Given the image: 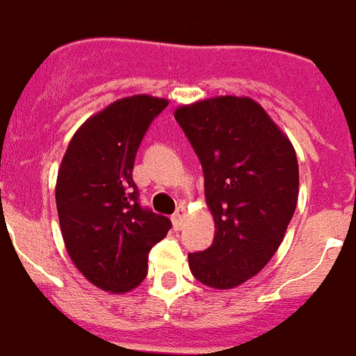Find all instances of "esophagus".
<instances>
[{"instance_id": "obj_1", "label": "esophagus", "mask_w": 356, "mask_h": 356, "mask_svg": "<svg viewBox=\"0 0 356 356\" xmlns=\"http://www.w3.org/2000/svg\"><path fill=\"white\" fill-rule=\"evenodd\" d=\"M184 218H186V213H184L183 208L173 213L172 223H173V228H175V230H181V227H183V223H184Z\"/></svg>"}]
</instances>
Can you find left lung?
<instances>
[{"mask_svg": "<svg viewBox=\"0 0 356 356\" xmlns=\"http://www.w3.org/2000/svg\"><path fill=\"white\" fill-rule=\"evenodd\" d=\"M197 153L216 236L188 254L190 270L213 289H232L261 270L282 245L298 203L293 144L252 98L216 97L175 109Z\"/></svg>", "mask_w": 356, "mask_h": 356, "instance_id": "1", "label": "left lung"}]
</instances>
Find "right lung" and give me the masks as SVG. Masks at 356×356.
<instances>
[{
	"instance_id": "add662e5",
	"label": "right lung",
	"mask_w": 356,
	"mask_h": 356,
	"mask_svg": "<svg viewBox=\"0 0 356 356\" xmlns=\"http://www.w3.org/2000/svg\"><path fill=\"white\" fill-rule=\"evenodd\" d=\"M164 98H120L82 124L56 181L63 241L80 273L109 293H128L148 274V254L172 221L140 207L135 155Z\"/></svg>"
}]
</instances>
